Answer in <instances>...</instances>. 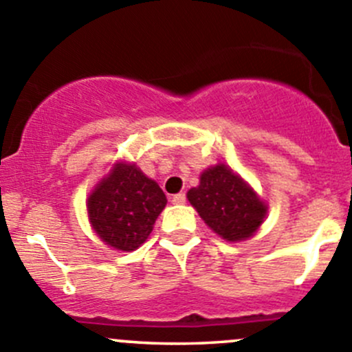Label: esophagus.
Listing matches in <instances>:
<instances>
[{
	"mask_svg": "<svg viewBox=\"0 0 352 352\" xmlns=\"http://www.w3.org/2000/svg\"><path fill=\"white\" fill-rule=\"evenodd\" d=\"M187 201V197H186V194L184 192H180V194H175V196H172V202L173 204H184V202Z\"/></svg>",
	"mask_w": 352,
	"mask_h": 352,
	"instance_id": "esophagus-1",
	"label": "esophagus"
}]
</instances>
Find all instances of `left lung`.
I'll list each match as a JSON object with an SVG mask.
<instances>
[{
    "label": "left lung",
    "mask_w": 352,
    "mask_h": 352,
    "mask_svg": "<svg viewBox=\"0 0 352 352\" xmlns=\"http://www.w3.org/2000/svg\"><path fill=\"white\" fill-rule=\"evenodd\" d=\"M187 197L206 225L228 242L254 235L267 211L257 194L225 165L204 170L201 184Z\"/></svg>",
    "instance_id": "obj_1"
}]
</instances>
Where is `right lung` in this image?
<instances>
[{
    "mask_svg": "<svg viewBox=\"0 0 352 352\" xmlns=\"http://www.w3.org/2000/svg\"><path fill=\"white\" fill-rule=\"evenodd\" d=\"M160 186L134 165H117L88 197V216L97 235L117 250L140 247L165 208Z\"/></svg>",
    "mask_w": 352,
    "mask_h": 352,
    "instance_id": "right-lung-1",
    "label": "right lung"
}]
</instances>
